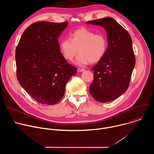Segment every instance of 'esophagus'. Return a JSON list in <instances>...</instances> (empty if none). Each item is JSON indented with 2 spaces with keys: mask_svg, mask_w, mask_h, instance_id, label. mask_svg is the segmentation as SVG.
<instances>
[{
  "mask_svg": "<svg viewBox=\"0 0 154 154\" xmlns=\"http://www.w3.org/2000/svg\"><path fill=\"white\" fill-rule=\"evenodd\" d=\"M77 71H78V72H82L84 71V69H80V68H79V69H77Z\"/></svg>",
  "mask_w": 154,
  "mask_h": 154,
  "instance_id": "esophagus-1",
  "label": "esophagus"
}]
</instances>
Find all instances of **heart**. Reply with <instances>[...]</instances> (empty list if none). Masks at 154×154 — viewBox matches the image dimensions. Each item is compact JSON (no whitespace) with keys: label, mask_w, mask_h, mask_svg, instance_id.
Wrapping results in <instances>:
<instances>
[{"label":"heart","mask_w":154,"mask_h":154,"mask_svg":"<svg viewBox=\"0 0 154 154\" xmlns=\"http://www.w3.org/2000/svg\"><path fill=\"white\" fill-rule=\"evenodd\" d=\"M107 40L102 34L86 28L79 29L70 34V38H63L60 42V50L64 58L68 61L77 57L75 63L80 66L90 62L94 63L100 61L107 49Z\"/></svg>","instance_id":"1"}]
</instances>
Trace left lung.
<instances>
[{
  "label": "left lung",
  "mask_w": 154,
  "mask_h": 154,
  "mask_svg": "<svg viewBox=\"0 0 154 154\" xmlns=\"http://www.w3.org/2000/svg\"><path fill=\"white\" fill-rule=\"evenodd\" d=\"M86 24L103 27L108 41L105 55L91 69L94 80L90 93L102 103L114 100L127 91L135 65L131 36L112 17L88 21Z\"/></svg>",
  "instance_id": "1"
}]
</instances>
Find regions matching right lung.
I'll list each match as a JSON object with an SVG mask.
<instances>
[{"label": "right lung", "instance_id": "obj_1", "mask_svg": "<svg viewBox=\"0 0 154 154\" xmlns=\"http://www.w3.org/2000/svg\"><path fill=\"white\" fill-rule=\"evenodd\" d=\"M68 22L41 21L28 27L16 49L17 79L24 90L42 104L54 105L64 94L65 86L77 69L60 52L58 37Z\"/></svg>", "mask_w": 154, "mask_h": 154}]
</instances>
